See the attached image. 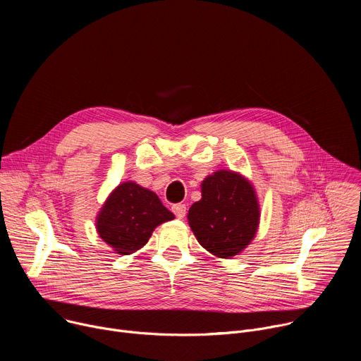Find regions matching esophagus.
Listing matches in <instances>:
<instances>
[{
    "label": "esophagus",
    "instance_id": "esophagus-1",
    "mask_svg": "<svg viewBox=\"0 0 361 361\" xmlns=\"http://www.w3.org/2000/svg\"><path fill=\"white\" fill-rule=\"evenodd\" d=\"M171 210H173V213L176 214L177 219H183L185 216L187 207H185V204H174Z\"/></svg>",
    "mask_w": 361,
    "mask_h": 361
}]
</instances>
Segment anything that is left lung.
Listing matches in <instances>:
<instances>
[{
  "label": "left lung",
  "mask_w": 361,
  "mask_h": 361,
  "mask_svg": "<svg viewBox=\"0 0 361 361\" xmlns=\"http://www.w3.org/2000/svg\"><path fill=\"white\" fill-rule=\"evenodd\" d=\"M259 219V202L251 184L226 170L202 181L201 200L188 210V224L198 243L221 259H230L250 244Z\"/></svg>",
  "instance_id": "left-lung-1"
}]
</instances>
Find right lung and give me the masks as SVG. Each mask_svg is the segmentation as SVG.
<instances>
[{"mask_svg": "<svg viewBox=\"0 0 361 361\" xmlns=\"http://www.w3.org/2000/svg\"><path fill=\"white\" fill-rule=\"evenodd\" d=\"M174 219L156 192L127 181L106 201L97 219L99 237L116 252L127 255L141 248L154 228Z\"/></svg>", "mask_w": 361, "mask_h": 361, "instance_id": "1", "label": "right lung"}]
</instances>
